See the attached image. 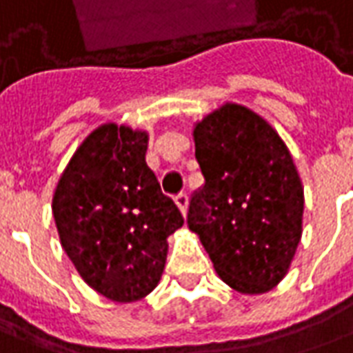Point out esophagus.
<instances>
[{
	"label": "esophagus",
	"instance_id": "1",
	"mask_svg": "<svg viewBox=\"0 0 353 353\" xmlns=\"http://www.w3.org/2000/svg\"><path fill=\"white\" fill-rule=\"evenodd\" d=\"M176 204H177V208L181 210V214H183V216H187V204H189V201H187V194L185 193L177 194Z\"/></svg>",
	"mask_w": 353,
	"mask_h": 353
}]
</instances>
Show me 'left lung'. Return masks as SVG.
I'll return each mask as SVG.
<instances>
[{
	"label": "left lung",
	"instance_id": "obj_1",
	"mask_svg": "<svg viewBox=\"0 0 353 353\" xmlns=\"http://www.w3.org/2000/svg\"><path fill=\"white\" fill-rule=\"evenodd\" d=\"M206 183L187 225L214 270L241 294H263L290 270L302 239L304 185L273 125L252 108L223 103L193 128Z\"/></svg>",
	"mask_w": 353,
	"mask_h": 353
}]
</instances>
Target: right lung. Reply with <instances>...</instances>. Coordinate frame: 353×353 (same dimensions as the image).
Returning <instances> with one entry per match:
<instances>
[{
    "instance_id": "right-lung-1",
    "label": "right lung",
    "mask_w": 353,
    "mask_h": 353,
    "mask_svg": "<svg viewBox=\"0 0 353 353\" xmlns=\"http://www.w3.org/2000/svg\"><path fill=\"white\" fill-rule=\"evenodd\" d=\"M149 134L107 122L68 160L53 193L61 245L93 290L137 302L159 285L183 216L145 162Z\"/></svg>"
}]
</instances>
